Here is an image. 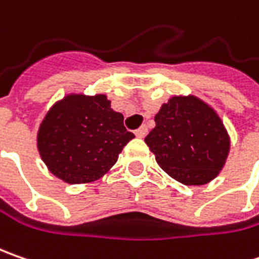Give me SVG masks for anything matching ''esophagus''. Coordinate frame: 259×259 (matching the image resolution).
Segmentation results:
<instances>
[{"mask_svg":"<svg viewBox=\"0 0 259 259\" xmlns=\"http://www.w3.org/2000/svg\"><path fill=\"white\" fill-rule=\"evenodd\" d=\"M135 135H137L138 138H144L145 135H147V128H145V126H140V128L135 131Z\"/></svg>","mask_w":259,"mask_h":259,"instance_id":"34e87169","label":"esophagus"}]
</instances>
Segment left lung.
<instances>
[{
    "instance_id": "1",
    "label": "left lung",
    "mask_w": 259,
    "mask_h": 259,
    "mask_svg": "<svg viewBox=\"0 0 259 259\" xmlns=\"http://www.w3.org/2000/svg\"><path fill=\"white\" fill-rule=\"evenodd\" d=\"M145 144L171 179L203 186L226 164L231 137L219 114L196 95H174L154 116Z\"/></svg>"
}]
</instances>
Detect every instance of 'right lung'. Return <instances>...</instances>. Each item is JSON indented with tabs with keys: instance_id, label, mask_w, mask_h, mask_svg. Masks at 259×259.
I'll list each match as a JSON object with an SVG mask.
<instances>
[{
	"instance_id": "obj_1",
	"label": "right lung",
	"mask_w": 259,
	"mask_h": 259,
	"mask_svg": "<svg viewBox=\"0 0 259 259\" xmlns=\"http://www.w3.org/2000/svg\"><path fill=\"white\" fill-rule=\"evenodd\" d=\"M135 135L105 94H67L52 105L37 131V150L49 171L69 184L104 177Z\"/></svg>"
}]
</instances>
